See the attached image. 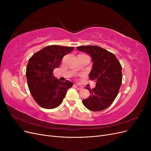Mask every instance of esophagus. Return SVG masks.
Returning <instances> with one entry per match:
<instances>
[{
    "label": "esophagus",
    "mask_w": 151,
    "mask_h": 151,
    "mask_svg": "<svg viewBox=\"0 0 151 151\" xmlns=\"http://www.w3.org/2000/svg\"><path fill=\"white\" fill-rule=\"evenodd\" d=\"M74 86L75 87V88H76L77 89H78V90H81V89H82L83 88V86H79V85H77V84H74Z\"/></svg>",
    "instance_id": "esophagus-1"
}]
</instances>
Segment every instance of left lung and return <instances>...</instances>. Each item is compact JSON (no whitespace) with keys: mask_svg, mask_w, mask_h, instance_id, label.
I'll return each mask as SVG.
<instances>
[{"mask_svg":"<svg viewBox=\"0 0 151 151\" xmlns=\"http://www.w3.org/2000/svg\"><path fill=\"white\" fill-rule=\"evenodd\" d=\"M77 49L91 56L93 63L89 77L96 83L94 88H86L90 96L83 103L91 111L103 110L110 106L118 94L122 81V65L115 55L101 47L81 46Z\"/></svg>","mask_w":151,"mask_h":151,"instance_id":"left-lung-1","label":"left lung"}]
</instances>
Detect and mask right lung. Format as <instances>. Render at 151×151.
<instances>
[{"instance_id":"obj_1","label":"right lung","mask_w":151,"mask_h":151,"mask_svg":"<svg viewBox=\"0 0 151 151\" xmlns=\"http://www.w3.org/2000/svg\"><path fill=\"white\" fill-rule=\"evenodd\" d=\"M74 47L50 45L35 53L28 61L26 76L30 93L41 107L53 109L60 105L72 82L59 81L53 75L60 66L62 58Z\"/></svg>"}]
</instances>
